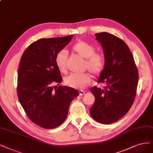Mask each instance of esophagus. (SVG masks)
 <instances>
[{"label": "esophagus", "instance_id": "obj_1", "mask_svg": "<svg viewBox=\"0 0 153 153\" xmlns=\"http://www.w3.org/2000/svg\"><path fill=\"white\" fill-rule=\"evenodd\" d=\"M85 93L86 92L83 91V90H79V95H81V96L84 95V94H85Z\"/></svg>", "mask_w": 153, "mask_h": 153}]
</instances>
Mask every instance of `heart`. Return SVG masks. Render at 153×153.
I'll use <instances>...</instances> for the list:
<instances>
[{
  "label": "heart",
  "instance_id": "b5f03b06",
  "mask_svg": "<svg viewBox=\"0 0 153 153\" xmlns=\"http://www.w3.org/2000/svg\"><path fill=\"white\" fill-rule=\"evenodd\" d=\"M72 50L86 59L84 66L92 73L98 75L102 72L105 66V59L101 54L95 52V48L92 45L80 40L73 45ZM67 54L64 50L59 51L55 55V64L61 72H67ZM64 82L66 85L69 87L83 89L91 82V76L86 72L83 74L72 73L65 77Z\"/></svg>",
  "mask_w": 153,
  "mask_h": 153
}]
</instances>
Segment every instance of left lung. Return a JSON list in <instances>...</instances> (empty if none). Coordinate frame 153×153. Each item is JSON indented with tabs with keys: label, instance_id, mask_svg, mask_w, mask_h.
I'll use <instances>...</instances> for the list:
<instances>
[{
	"label": "left lung",
	"instance_id": "1",
	"mask_svg": "<svg viewBox=\"0 0 153 153\" xmlns=\"http://www.w3.org/2000/svg\"><path fill=\"white\" fill-rule=\"evenodd\" d=\"M105 56L104 69L98 82L103 89L93 87L90 90L95 101L89 110L97 122L110 124L125 115L132 106L136 94L139 74L133 55L122 39L110 33H96Z\"/></svg>",
	"mask_w": 153,
	"mask_h": 153
}]
</instances>
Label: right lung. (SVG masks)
I'll use <instances>...</instances> for the list:
<instances>
[{"label":"right lung","instance_id":"add662e5","mask_svg":"<svg viewBox=\"0 0 153 153\" xmlns=\"http://www.w3.org/2000/svg\"><path fill=\"white\" fill-rule=\"evenodd\" d=\"M73 36L38 39L26 49L21 58L17 87L19 102L30 119L44 128L61 125L71 101L79 94L72 88L54 86L62 80L55 55Z\"/></svg>","mask_w":153,"mask_h":153}]
</instances>
